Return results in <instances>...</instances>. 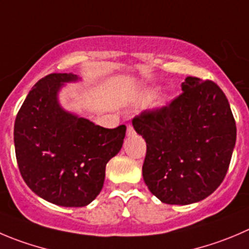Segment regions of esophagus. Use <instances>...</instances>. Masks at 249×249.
<instances>
[{
	"instance_id": "esophagus-1",
	"label": "esophagus",
	"mask_w": 249,
	"mask_h": 249,
	"mask_svg": "<svg viewBox=\"0 0 249 249\" xmlns=\"http://www.w3.org/2000/svg\"><path fill=\"white\" fill-rule=\"evenodd\" d=\"M134 133H136V132H134L133 126H132V124H128V127H127V136L132 137L134 136Z\"/></svg>"
}]
</instances>
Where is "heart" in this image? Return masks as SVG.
I'll use <instances>...</instances> for the list:
<instances>
[{"instance_id": "obj_1", "label": "heart", "mask_w": 249, "mask_h": 249, "mask_svg": "<svg viewBox=\"0 0 249 249\" xmlns=\"http://www.w3.org/2000/svg\"><path fill=\"white\" fill-rule=\"evenodd\" d=\"M150 98H151L150 95H148V96H146V99H148V100H149V99H150Z\"/></svg>"}]
</instances>
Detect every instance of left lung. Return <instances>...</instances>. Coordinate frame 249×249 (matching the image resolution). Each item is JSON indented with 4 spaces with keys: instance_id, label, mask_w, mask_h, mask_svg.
I'll return each mask as SVG.
<instances>
[{
    "instance_id": "obj_1",
    "label": "left lung",
    "mask_w": 249,
    "mask_h": 249,
    "mask_svg": "<svg viewBox=\"0 0 249 249\" xmlns=\"http://www.w3.org/2000/svg\"><path fill=\"white\" fill-rule=\"evenodd\" d=\"M146 142L143 178L166 204L207 198L224 181L236 143V122L226 95L212 80L187 77L171 104L132 121Z\"/></svg>"
}]
</instances>
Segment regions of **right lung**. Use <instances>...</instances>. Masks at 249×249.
Wrapping results in <instances>:
<instances>
[{
	"label": "right lung",
	"mask_w": 249,
	"mask_h": 249,
	"mask_svg": "<svg viewBox=\"0 0 249 249\" xmlns=\"http://www.w3.org/2000/svg\"><path fill=\"white\" fill-rule=\"evenodd\" d=\"M72 73H52L34 85L14 122L20 175L42 199L61 207H85L100 193L106 164L117 155L126 126L108 129L71 113L58 103Z\"/></svg>",
	"instance_id": "1"
}]
</instances>
